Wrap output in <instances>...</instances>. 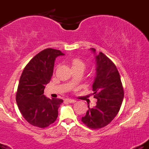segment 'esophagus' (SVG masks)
<instances>
[{"label": "esophagus", "instance_id": "esophagus-1", "mask_svg": "<svg viewBox=\"0 0 149 149\" xmlns=\"http://www.w3.org/2000/svg\"><path fill=\"white\" fill-rule=\"evenodd\" d=\"M65 101H66V102H69V103H74V102H76V100H72V99H66Z\"/></svg>", "mask_w": 149, "mask_h": 149}]
</instances>
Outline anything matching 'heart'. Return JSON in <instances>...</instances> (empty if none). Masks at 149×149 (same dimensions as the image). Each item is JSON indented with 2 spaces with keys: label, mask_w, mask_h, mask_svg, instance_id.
Returning a JSON list of instances; mask_svg holds the SVG:
<instances>
[{
  "label": "heart",
  "mask_w": 149,
  "mask_h": 149,
  "mask_svg": "<svg viewBox=\"0 0 149 149\" xmlns=\"http://www.w3.org/2000/svg\"><path fill=\"white\" fill-rule=\"evenodd\" d=\"M71 65H72V69H76V68H82L83 69H85V64L79 58H73L71 60Z\"/></svg>",
  "instance_id": "b5f03b06"
}]
</instances>
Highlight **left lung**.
I'll return each instance as SVG.
<instances>
[{"mask_svg":"<svg viewBox=\"0 0 149 149\" xmlns=\"http://www.w3.org/2000/svg\"><path fill=\"white\" fill-rule=\"evenodd\" d=\"M95 56L96 76L92 84L94 98L97 102L95 107L90 108L82 122L88 127L98 129L110 123L118 113L124 97V91L120 76L116 65L102 52Z\"/></svg>","mask_w":149,"mask_h":149,"instance_id":"obj_1","label":"left lung"}]
</instances>
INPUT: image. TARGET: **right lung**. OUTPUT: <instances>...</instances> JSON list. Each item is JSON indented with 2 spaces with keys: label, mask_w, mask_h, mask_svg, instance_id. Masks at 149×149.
Instances as JSON below:
<instances>
[{
  "label": "right lung",
  "mask_w": 149,
  "mask_h": 149,
  "mask_svg": "<svg viewBox=\"0 0 149 149\" xmlns=\"http://www.w3.org/2000/svg\"><path fill=\"white\" fill-rule=\"evenodd\" d=\"M61 55L64 54L58 49H44L31 59L22 73L16 101L22 115L32 125L44 128L57 119L63 100L47 98L43 93L52 76L54 61Z\"/></svg>",
  "instance_id": "right-lung-1"
}]
</instances>
